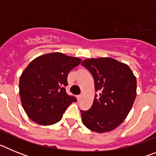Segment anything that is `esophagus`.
Wrapping results in <instances>:
<instances>
[{
  "label": "esophagus",
  "mask_w": 156,
  "mask_h": 156,
  "mask_svg": "<svg viewBox=\"0 0 156 156\" xmlns=\"http://www.w3.org/2000/svg\"><path fill=\"white\" fill-rule=\"evenodd\" d=\"M82 98H83V94H80L77 96V99H78L79 101H80Z\"/></svg>",
  "instance_id": "esophagus-1"
}]
</instances>
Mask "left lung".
Returning <instances> with one entry per match:
<instances>
[{
  "label": "left lung",
  "mask_w": 156,
  "mask_h": 156,
  "mask_svg": "<svg viewBox=\"0 0 156 156\" xmlns=\"http://www.w3.org/2000/svg\"><path fill=\"white\" fill-rule=\"evenodd\" d=\"M83 66L93 75L95 95L91 108L80 111L87 128L97 133L115 129L126 119L137 95V80L129 66L112 58H88Z\"/></svg>",
  "instance_id": "1"
}]
</instances>
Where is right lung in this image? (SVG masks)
<instances>
[{"label":"right lung","mask_w":156,"mask_h":156,"mask_svg":"<svg viewBox=\"0 0 156 156\" xmlns=\"http://www.w3.org/2000/svg\"><path fill=\"white\" fill-rule=\"evenodd\" d=\"M81 61L54 52L36 58L27 66L19 79V94L31 120L44 126L61 120L67 107L76 101L66 91L68 73Z\"/></svg>","instance_id":"1"}]
</instances>
